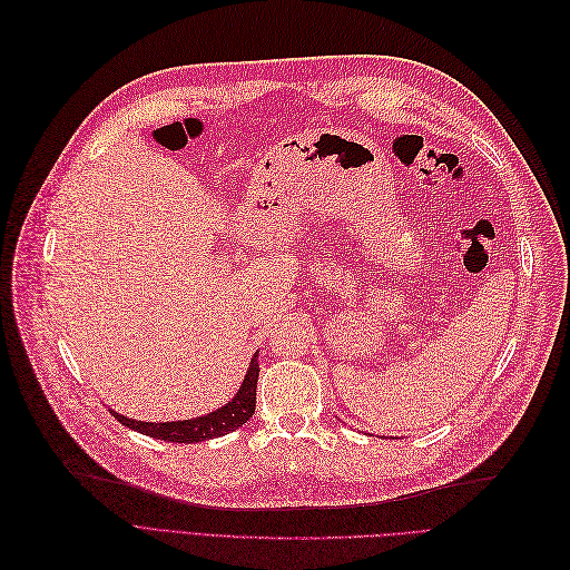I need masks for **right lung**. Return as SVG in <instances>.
Listing matches in <instances>:
<instances>
[{
    "label": "right lung",
    "instance_id": "obj_1",
    "mask_svg": "<svg viewBox=\"0 0 570 570\" xmlns=\"http://www.w3.org/2000/svg\"><path fill=\"white\" fill-rule=\"evenodd\" d=\"M256 383H258V352L252 356V364L247 368V375L243 385H239L237 394L228 404L220 409L206 413V416L187 419V421H170V423H149V421H135L128 416H120V413L111 411L114 419H118L126 428L135 430V433H142L149 438H157L164 442H178V444H193L214 440L220 435H228L230 430L243 428L252 416L256 406Z\"/></svg>",
    "mask_w": 570,
    "mask_h": 570
}]
</instances>
